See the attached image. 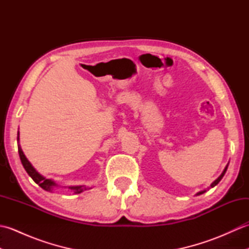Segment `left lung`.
Returning a JSON list of instances; mask_svg holds the SVG:
<instances>
[{"label":"left lung","instance_id":"8db88e82","mask_svg":"<svg viewBox=\"0 0 249 249\" xmlns=\"http://www.w3.org/2000/svg\"><path fill=\"white\" fill-rule=\"evenodd\" d=\"M228 165H229V163H227V166L225 167V169H224V171L223 172H221V174H220V176L217 178H216L215 179V181L212 183V184H211V186H210V188H212V187H214V186H216V185H217L219 182H220V179L221 178H223V177L225 176V173H226V171H227V169H228ZM206 192V189H203V190H201V192H199V193H197V194H196V196H199V195H202V194H204Z\"/></svg>","mask_w":249,"mask_h":249}]
</instances>
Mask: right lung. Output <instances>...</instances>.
Segmentation results:
<instances>
[{"mask_svg": "<svg viewBox=\"0 0 249 249\" xmlns=\"http://www.w3.org/2000/svg\"><path fill=\"white\" fill-rule=\"evenodd\" d=\"M17 141H18V153L20 156V160H21V162H22V166L25 169V171L28 172V174L32 178H33V181L36 184H38L41 188L47 190V192H52L53 188L59 187L60 185L56 184L53 179L46 178L44 176H41L39 172H37L36 169L32 166V163L28 160V158L25 157L24 153L19 144V131H18ZM68 189H71V192H73V194H80V193L84 192V190L89 189V187H87L86 185H75V186H68Z\"/></svg>", "mask_w": 249, "mask_h": 249, "instance_id": "obj_1", "label": "right lung"}]
</instances>
